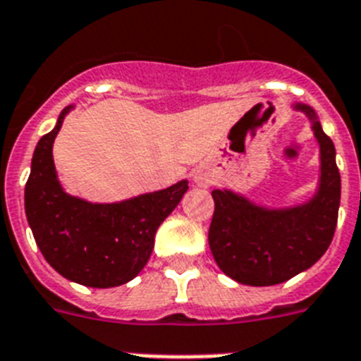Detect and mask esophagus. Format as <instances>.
<instances>
[{"label":"esophagus","mask_w":361,"mask_h":361,"mask_svg":"<svg viewBox=\"0 0 361 361\" xmlns=\"http://www.w3.org/2000/svg\"><path fill=\"white\" fill-rule=\"evenodd\" d=\"M195 181L196 183H198V185H202V187H205L209 183V176H207V172H204V171H196V174H195Z\"/></svg>","instance_id":"1"}]
</instances>
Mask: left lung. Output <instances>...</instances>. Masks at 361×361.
<instances>
[{
	"instance_id": "obj_1",
	"label": "left lung",
	"mask_w": 361,
	"mask_h": 361,
	"mask_svg": "<svg viewBox=\"0 0 361 361\" xmlns=\"http://www.w3.org/2000/svg\"><path fill=\"white\" fill-rule=\"evenodd\" d=\"M293 108L307 114L319 143L321 176L314 198L295 207L268 209L233 190H213L209 247L218 268L247 286L284 283L316 264L329 250L338 224L341 178L334 143L310 106L298 102Z\"/></svg>"
}]
</instances>
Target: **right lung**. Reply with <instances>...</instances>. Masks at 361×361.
<instances>
[{"label":"right lung","instance_id":"obj_1","mask_svg":"<svg viewBox=\"0 0 361 361\" xmlns=\"http://www.w3.org/2000/svg\"><path fill=\"white\" fill-rule=\"evenodd\" d=\"M38 141L25 183V214L45 260L62 277L92 288L128 283L145 268L154 237L189 189L181 180L163 190L117 204H92L68 195L56 178L53 143L63 117Z\"/></svg>","mask_w":361,"mask_h":361}]
</instances>
